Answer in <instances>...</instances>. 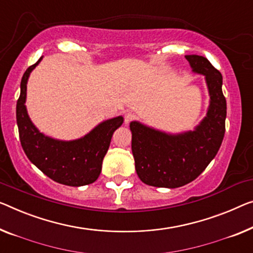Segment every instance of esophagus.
I'll list each match as a JSON object with an SVG mask.
<instances>
[{
    "label": "esophagus",
    "mask_w": 253,
    "mask_h": 253,
    "mask_svg": "<svg viewBox=\"0 0 253 253\" xmlns=\"http://www.w3.org/2000/svg\"><path fill=\"white\" fill-rule=\"evenodd\" d=\"M134 118H135L134 114H131V112H127V114L125 115V117H124V119H125V124H126V125H128V124H129Z\"/></svg>",
    "instance_id": "1"
}]
</instances>
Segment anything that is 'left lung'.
<instances>
[{"label": "left lung", "instance_id": "left-lung-1", "mask_svg": "<svg viewBox=\"0 0 253 253\" xmlns=\"http://www.w3.org/2000/svg\"><path fill=\"white\" fill-rule=\"evenodd\" d=\"M192 70L206 77L210 105L194 130L167 134L130 123L131 152L139 179L146 185L175 188L191 183L216 157L225 135L226 99L223 76L201 55H185Z\"/></svg>", "mask_w": 253, "mask_h": 253}]
</instances>
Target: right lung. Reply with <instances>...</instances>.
<instances>
[{
	"mask_svg": "<svg viewBox=\"0 0 253 253\" xmlns=\"http://www.w3.org/2000/svg\"><path fill=\"white\" fill-rule=\"evenodd\" d=\"M35 65L25 71L17 102L19 137L26 156L54 182L68 186H82L94 183L100 176L102 161L117 128L122 126V116L105 120L84 137L75 141H59L45 136L34 126L26 109L27 81Z\"/></svg>",
	"mask_w": 253,
	"mask_h": 253,
	"instance_id": "obj_1",
	"label": "right lung"
}]
</instances>
